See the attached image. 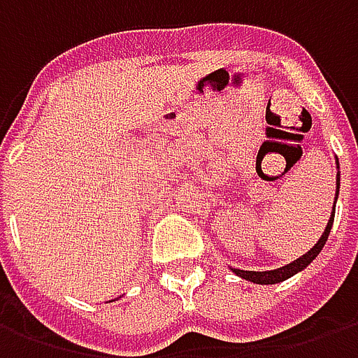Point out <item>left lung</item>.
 <instances>
[{"label":"left lung","instance_id":"left-lung-1","mask_svg":"<svg viewBox=\"0 0 358 358\" xmlns=\"http://www.w3.org/2000/svg\"><path fill=\"white\" fill-rule=\"evenodd\" d=\"M336 169H338V174H336V201H338V195H339V161L338 157H336ZM336 201H334V207H331V215L330 220H328V224H326V230L320 236V240L316 241L315 248L307 251L305 255H301L297 261H293V263L285 264V266H280V268L274 270H263V272H259V270H240V268H232V272L236 276L243 278V280H248V282H253V284L259 285H268V284H280V282H284L287 278L295 276L297 272L301 270H305L308 264L315 261L318 253L322 251V248L326 245V241H328V236H330L331 224H334V217H336Z\"/></svg>","mask_w":358,"mask_h":358}]
</instances>
